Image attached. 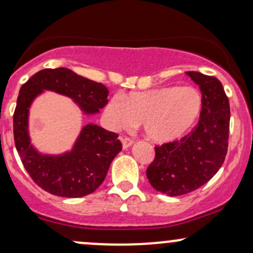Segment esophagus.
Returning a JSON list of instances; mask_svg holds the SVG:
<instances>
[{
	"label": "esophagus",
	"mask_w": 253,
	"mask_h": 253,
	"mask_svg": "<svg viewBox=\"0 0 253 253\" xmlns=\"http://www.w3.org/2000/svg\"><path fill=\"white\" fill-rule=\"evenodd\" d=\"M121 141H122V143H123V148L124 149L129 148V147L131 146L132 143H134V140H132V138H130V137H126V136H121Z\"/></svg>",
	"instance_id": "obj_1"
}]
</instances>
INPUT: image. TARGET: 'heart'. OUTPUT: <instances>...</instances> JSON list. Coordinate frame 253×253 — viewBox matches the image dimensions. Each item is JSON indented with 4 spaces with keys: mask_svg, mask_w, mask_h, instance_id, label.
Masks as SVG:
<instances>
[{
    "mask_svg": "<svg viewBox=\"0 0 253 253\" xmlns=\"http://www.w3.org/2000/svg\"><path fill=\"white\" fill-rule=\"evenodd\" d=\"M203 99L192 86H167L147 92L113 96L105 107V117L113 129L143 124L149 140L166 143L186 135L200 118Z\"/></svg>",
    "mask_w": 253,
    "mask_h": 253,
    "instance_id": "heart-1",
    "label": "heart"
}]
</instances>
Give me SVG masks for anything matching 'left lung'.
<instances>
[{
    "label": "left lung",
    "mask_w": 253,
    "mask_h": 253,
    "mask_svg": "<svg viewBox=\"0 0 253 253\" xmlns=\"http://www.w3.org/2000/svg\"><path fill=\"white\" fill-rule=\"evenodd\" d=\"M186 75L202 92L200 121L179 141L155 146V158L147 169L150 185L167 196L185 195L204 185L222 166L228 149L231 111L222 84L198 72Z\"/></svg>",
    "instance_id": "left-lung-1"
}]
</instances>
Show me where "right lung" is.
<instances>
[{"mask_svg": "<svg viewBox=\"0 0 253 253\" xmlns=\"http://www.w3.org/2000/svg\"><path fill=\"white\" fill-rule=\"evenodd\" d=\"M44 89L69 96L88 115L106 106L109 89L100 82L88 80L67 68L42 69L21 86L13 116L16 150L37 185L61 197L92 194L103 183L112 160L122 150L118 135L95 124H87L72 152L61 155L38 153L28 137V109Z\"/></svg>", "mask_w": 253, "mask_h": 253, "instance_id": "1", "label": "right lung"}]
</instances>
